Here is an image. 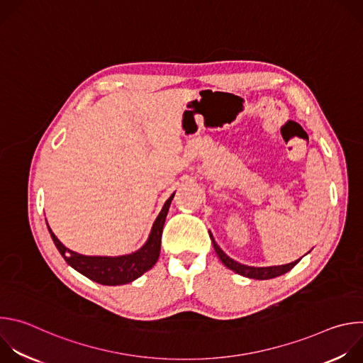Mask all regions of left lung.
<instances>
[{
  "label": "left lung",
  "mask_w": 363,
  "mask_h": 363,
  "mask_svg": "<svg viewBox=\"0 0 363 363\" xmlns=\"http://www.w3.org/2000/svg\"><path fill=\"white\" fill-rule=\"evenodd\" d=\"M216 252L218 254L220 260L224 263V266H227L230 270L244 276V277H250V279H255V280H267V279H274L279 277L284 273H287L289 270H291L297 262L284 264V266H273V267H250V266H244L237 263L233 258H230L220 247L216 241H213Z\"/></svg>",
  "instance_id": "1"
}]
</instances>
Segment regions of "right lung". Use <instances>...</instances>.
<instances>
[{"label":"right lung","mask_w":363,"mask_h":363,"mask_svg":"<svg viewBox=\"0 0 363 363\" xmlns=\"http://www.w3.org/2000/svg\"><path fill=\"white\" fill-rule=\"evenodd\" d=\"M174 195L175 192L164 203L160 216L153 223L149 238L143 244V247L128 255H121V257L82 255L66 248L55 235V233L50 230V227H48V231L57 250L66 260V263L72 266L74 270H77L80 274L86 276L87 279L99 284H105V286L126 284L140 277L145 272L150 270L155 266V263L158 262L160 251H161L162 228H164L165 218H167Z\"/></svg>","instance_id":"1"}]
</instances>
